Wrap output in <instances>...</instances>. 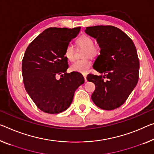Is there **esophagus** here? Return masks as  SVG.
Returning a JSON list of instances; mask_svg holds the SVG:
<instances>
[{
	"label": "esophagus",
	"mask_w": 154,
	"mask_h": 154,
	"mask_svg": "<svg viewBox=\"0 0 154 154\" xmlns=\"http://www.w3.org/2000/svg\"><path fill=\"white\" fill-rule=\"evenodd\" d=\"M83 77H84V79H85V81H87V75L85 74H83Z\"/></svg>",
	"instance_id": "1"
}]
</instances>
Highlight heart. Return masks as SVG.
Here are the masks:
<instances>
[{
    "instance_id": "b5f03b06",
    "label": "heart",
    "mask_w": 154,
    "mask_h": 154,
    "mask_svg": "<svg viewBox=\"0 0 154 154\" xmlns=\"http://www.w3.org/2000/svg\"><path fill=\"white\" fill-rule=\"evenodd\" d=\"M76 45L79 48L85 49L84 57L94 58L100 53V47L98 45L94 44V41L91 37L88 35L83 34L76 40ZM65 58L69 61H74L75 58V49L72 45L69 44L66 47L65 51ZM91 65V62L89 58L83 60H78L73 63L70 67L72 72H75L82 74H86L88 72Z\"/></svg>"
}]
</instances>
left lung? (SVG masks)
I'll return each mask as SVG.
<instances>
[{
	"label": "left lung",
	"mask_w": 154,
	"mask_h": 154,
	"mask_svg": "<svg viewBox=\"0 0 154 154\" xmlns=\"http://www.w3.org/2000/svg\"><path fill=\"white\" fill-rule=\"evenodd\" d=\"M85 32L96 38L100 47L93 68L104 74L87 75V80L96 86L91 99L100 109H115L123 105L138 83L136 48L125 32L112 25L87 27Z\"/></svg>",
	"instance_id": "8db88e82"
}]
</instances>
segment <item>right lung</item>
<instances>
[{
	"mask_svg": "<svg viewBox=\"0 0 154 154\" xmlns=\"http://www.w3.org/2000/svg\"><path fill=\"white\" fill-rule=\"evenodd\" d=\"M80 27H49L27 47L22 60L25 88L37 107L42 112L58 113L69 107L74 92L84 83L79 72L67 73L65 48L77 36ZM60 75L59 80L56 76Z\"/></svg>",
	"mask_w": 154,
	"mask_h": 154,
	"instance_id": "add662e5",
	"label": "right lung"
}]
</instances>
